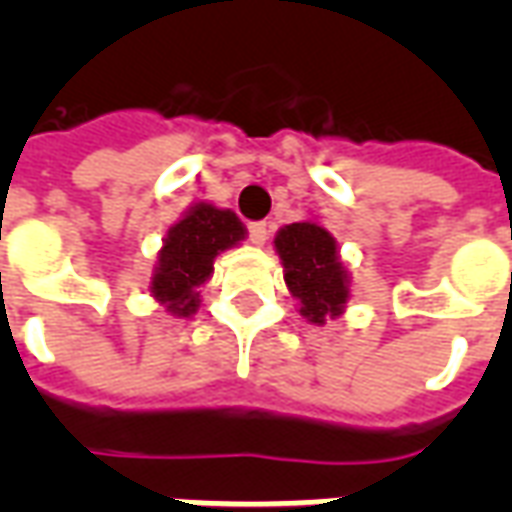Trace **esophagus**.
Segmentation results:
<instances>
[{"label": "esophagus", "mask_w": 512, "mask_h": 512, "mask_svg": "<svg viewBox=\"0 0 512 512\" xmlns=\"http://www.w3.org/2000/svg\"><path fill=\"white\" fill-rule=\"evenodd\" d=\"M249 241L255 246H263L268 241V224L266 222H252L249 224Z\"/></svg>", "instance_id": "obj_1"}]
</instances>
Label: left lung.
Listing matches in <instances>:
<instances>
[{"mask_svg": "<svg viewBox=\"0 0 512 512\" xmlns=\"http://www.w3.org/2000/svg\"><path fill=\"white\" fill-rule=\"evenodd\" d=\"M274 249L301 318L312 326L343 318L351 301V271L337 238L312 216L279 227Z\"/></svg>", "mask_w": 512, "mask_h": 512, "instance_id": "left-lung-1", "label": "left lung"}]
</instances>
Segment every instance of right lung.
Instances as JSON below:
<instances>
[{"instance_id": "1", "label": "right lung", "mask_w": 512, "mask_h": 512, "mask_svg": "<svg viewBox=\"0 0 512 512\" xmlns=\"http://www.w3.org/2000/svg\"><path fill=\"white\" fill-rule=\"evenodd\" d=\"M244 238V222L230 208L205 200L191 202L161 241L147 293L172 318H191L200 310V288L213 277L216 257L235 249Z\"/></svg>"}]
</instances>
